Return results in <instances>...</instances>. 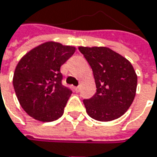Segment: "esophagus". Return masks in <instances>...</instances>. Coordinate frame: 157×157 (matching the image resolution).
<instances>
[{"mask_svg":"<svg viewBox=\"0 0 157 157\" xmlns=\"http://www.w3.org/2000/svg\"><path fill=\"white\" fill-rule=\"evenodd\" d=\"M80 91H81V87H80V86L75 87V92H76V93H79Z\"/></svg>","mask_w":157,"mask_h":157,"instance_id":"obj_1","label":"esophagus"}]
</instances>
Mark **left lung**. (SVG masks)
<instances>
[{
	"label": "left lung",
	"mask_w": 157,
	"mask_h": 157,
	"mask_svg": "<svg viewBox=\"0 0 157 157\" xmlns=\"http://www.w3.org/2000/svg\"><path fill=\"white\" fill-rule=\"evenodd\" d=\"M90 64L96 93L83 104L90 117L107 122L121 117L131 106L137 75L131 63L107 47H79Z\"/></svg>",
	"instance_id": "8db88e82"
}]
</instances>
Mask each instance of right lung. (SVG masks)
I'll use <instances>...</instances> for the list:
<instances>
[{
	"label": "right lung",
	"instance_id": "1",
	"mask_svg": "<svg viewBox=\"0 0 157 157\" xmlns=\"http://www.w3.org/2000/svg\"><path fill=\"white\" fill-rule=\"evenodd\" d=\"M75 52L73 46L47 42L20 60L13 83L21 106L30 116L52 122L63 115L72 90L63 85L60 68Z\"/></svg>",
	"mask_w": 157,
	"mask_h": 157
}]
</instances>
